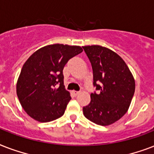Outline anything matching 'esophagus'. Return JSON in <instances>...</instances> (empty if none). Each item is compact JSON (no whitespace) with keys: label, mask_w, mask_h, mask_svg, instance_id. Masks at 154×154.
I'll return each instance as SVG.
<instances>
[{"label":"esophagus","mask_w":154,"mask_h":154,"mask_svg":"<svg viewBox=\"0 0 154 154\" xmlns=\"http://www.w3.org/2000/svg\"><path fill=\"white\" fill-rule=\"evenodd\" d=\"M72 94H74L75 96H77V95H78V94H80L79 91H72Z\"/></svg>","instance_id":"esophagus-1"}]
</instances>
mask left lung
Instances as JSON below:
<instances>
[{
	"mask_svg": "<svg viewBox=\"0 0 154 154\" xmlns=\"http://www.w3.org/2000/svg\"><path fill=\"white\" fill-rule=\"evenodd\" d=\"M82 48L91 63L93 84L98 91L91 94L83 113L95 124L109 125L126 113L135 91L134 77L123 59L109 49L100 45Z\"/></svg>",
	"mask_w": 154,
	"mask_h": 154,
	"instance_id": "1",
	"label": "left lung"
}]
</instances>
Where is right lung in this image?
<instances>
[{"mask_svg": "<svg viewBox=\"0 0 154 154\" xmlns=\"http://www.w3.org/2000/svg\"><path fill=\"white\" fill-rule=\"evenodd\" d=\"M82 51L76 45H50L25 61L17 83V94L29 116L49 122L64 114L71 97L65 89L63 69L68 60Z\"/></svg>", "mask_w": 154, "mask_h": 154, "instance_id": "1", "label": "right lung"}]
</instances>
